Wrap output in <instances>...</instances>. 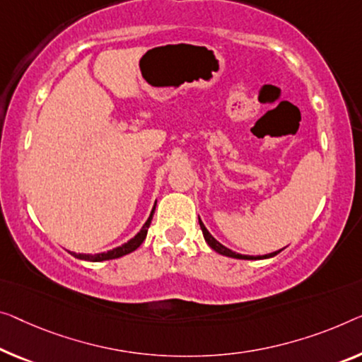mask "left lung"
Listing matches in <instances>:
<instances>
[{"label":"left lung","mask_w":362,"mask_h":362,"mask_svg":"<svg viewBox=\"0 0 362 362\" xmlns=\"http://www.w3.org/2000/svg\"><path fill=\"white\" fill-rule=\"evenodd\" d=\"M198 223H199V228H202V233H203V237H204V240H206V244L211 247V249L214 250V252H218V253H221V255H224V257H230V258H239V260H263V258H269V257H274V255H278L279 252L281 250H278V252H273V253H268V255H257V257H252V255H242V253H237V252H233L230 249H228V247H224L223 244H221V242H218L214 239V237L209 234V230L204 228V224L202 223V219L198 218Z\"/></svg>","instance_id":"obj_1"}]
</instances>
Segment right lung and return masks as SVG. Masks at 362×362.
Segmentation results:
<instances>
[{"instance_id":"right-lung-1","label":"right lung","mask_w":362,"mask_h":362,"mask_svg":"<svg viewBox=\"0 0 362 362\" xmlns=\"http://www.w3.org/2000/svg\"><path fill=\"white\" fill-rule=\"evenodd\" d=\"M154 209H156V204L151 209V214L149 218L146 219V223L143 224V228L139 233L133 237V239H129L125 244H122L120 247H115V249H112L109 252H102V253H76V252H69L73 257L79 258V260H86V262H105V260H113V258H120L123 255H128V253H132L133 250H136L139 245L143 244V240L146 239V234H148V229L151 226V219H153V214H154Z\"/></svg>"}]
</instances>
